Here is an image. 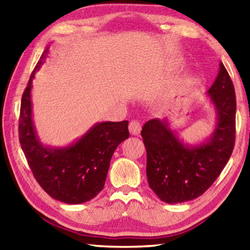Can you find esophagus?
<instances>
[{
	"label": "esophagus",
	"instance_id": "1",
	"mask_svg": "<svg viewBox=\"0 0 250 250\" xmlns=\"http://www.w3.org/2000/svg\"><path fill=\"white\" fill-rule=\"evenodd\" d=\"M129 131L130 133L137 135L140 133L141 131V124L138 120H132L129 124Z\"/></svg>",
	"mask_w": 250,
	"mask_h": 250
}]
</instances>
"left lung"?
Masks as SVG:
<instances>
[{"label":"left lung","mask_w":250,"mask_h":250,"mask_svg":"<svg viewBox=\"0 0 250 250\" xmlns=\"http://www.w3.org/2000/svg\"><path fill=\"white\" fill-rule=\"evenodd\" d=\"M206 96L214 105L216 124L202 142L188 145L181 140L167 118L151 119L142 128L149 186L168 204L201 196L221 174L234 149L236 97L223 62Z\"/></svg>","instance_id":"1"}]
</instances>
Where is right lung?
<instances>
[{"instance_id":"right-lung-1","label":"right lung","mask_w":250,"mask_h":250,"mask_svg":"<svg viewBox=\"0 0 250 250\" xmlns=\"http://www.w3.org/2000/svg\"><path fill=\"white\" fill-rule=\"evenodd\" d=\"M48 54L49 45L24 90L19 124L20 143L36 181L50 197L66 204H82L104 188L113 152L129 138L128 121L97 122L83 137L66 146L43 145L33 120L31 92L35 73Z\"/></svg>"}]
</instances>
